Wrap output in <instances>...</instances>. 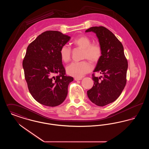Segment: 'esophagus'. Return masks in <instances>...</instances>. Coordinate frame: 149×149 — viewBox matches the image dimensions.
Masks as SVG:
<instances>
[{"mask_svg": "<svg viewBox=\"0 0 149 149\" xmlns=\"http://www.w3.org/2000/svg\"><path fill=\"white\" fill-rule=\"evenodd\" d=\"M74 79H75V80L78 81V80H81L82 79H81V78H74Z\"/></svg>", "mask_w": 149, "mask_h": 149, "instance_id": "esophagus-1", "label": "esophagus"}]
</instances>
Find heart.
<instances>
[{
  "instance_id": "obj_1",
  "label": "heart",
  "mask_w": 149,
  "mask_h": 149,
  "mask_svg": "<svg viewBox=\"0 0 149 149\" xmlns=\"http://www.w3.org/2000/svg\"><path fill=\"white\" fill-rule=\"evenodd\" d=\"M72 43L83 49L82 58H86L93 63H97L102 55V49L97 43H92L90 38L85 35H81L75 38ZM60 55L61 60L68 62L71 58V49L66 45L62 46L60 50ZM92 70V66L87 61L73 62L66 67L68 74L76 78L82 77L85 74Z\"/></svg>"
}]
</instances>
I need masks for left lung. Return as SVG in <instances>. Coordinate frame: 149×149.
<instances>
[{
  "label": "left lung",
  "instance_id": "8db88e82",
  "mask_svg": "<svg viewBox=\"0 0 149 149\" xmlns=\"http://www.w3.org/2000/svg\"><path fill=\"white\" fill-rule=\"evenodd\" d=\"M85 32H94L98 38L102 55L93 72L103 75L98 78L93 74L94 85L87 95L97 106H104L115 101L123 91L126 84L127 60L122 44L109 29L95 26Z\"/></svg>",
  "mask_w": 149,
  "mask_h": 149
}]
</instances>
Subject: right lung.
<instances>
[{"label":"right lung","mask_w":149,"mask_h":149,"mask_svg":"<svg viewBox=\"0 0 149 149\" xmlns=\"http://www.w3.org/2000/svg\"><path fill=\"white\" fill-rule=\"evenodd\" d=\"M70 40L59 31H47L27 47L22 64L24 77L32 96L44 106L61 104L74 80L66 75L60 55L61 47Z\"/></svg>","instance_id":"right-lung-1"}]
</instances>
